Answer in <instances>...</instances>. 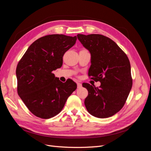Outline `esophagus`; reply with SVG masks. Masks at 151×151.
I'll use <instances>...</instances> for the list:
<instances>
[{"mask_svg": "<svg viewBox=\"0 0 151 151\" xmlns=\"http://www.w3.org/2000/svg\"><path fill=\"white\" fill-rule=\"evenodd\" d=\"M77 88H82V84L81 83H77Z\"/></svg>", "mask_w": 151, "mask_h": 151, "instance_id": "esophagus-1", "label": "esophagus"}]
</instances>
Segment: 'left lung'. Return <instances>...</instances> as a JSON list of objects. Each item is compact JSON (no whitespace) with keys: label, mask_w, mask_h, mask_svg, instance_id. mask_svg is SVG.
I'll use <instances>...</instances> for the list:
<instances>
[{"label":"left lung","mask_w":151,"mask_h":151,"mask_svg":"<svg viewBox=\"0 0 151 151\" xmlns=\"http://www.w3.org/2000/svg\"><path fill=\"white\" fill-rule=\"evenodd\" d=\"M77 38L91 53L89 76L101 86L96 88L88 83L84 104L95 117H110L125 104L132 86L130 63L127 55L117 44L106 36L98 34H78Z\"/></svg>","instance_id":"1"}]
</instances>
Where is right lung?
I'll return each mask as SVG.
<instances>
[{
    "label": "right lung",
    "mask_w": 151,
    "mask_h": 151,
    "mask_svg": "<svg viewBox=\"0 0 151 151\" xmlns=\"http://www.w3.org/2000/svg\"><path fill=\"white\" fill-rule=\"evenodd\" d=\"M76 40L63 35L43 36L30 45L18 63L17 93L35 116L43 119L56 116L77 89L72 80L63 83L52 73L62 67L63 55Z\"/></svg>",
    "instance_id": "right-lung-1"
}]
</instances>
